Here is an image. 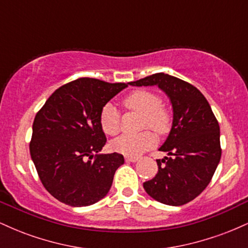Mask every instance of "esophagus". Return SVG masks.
I'll list each match as a JSON object with an SVG mask.
<instances>
[{"instance_id":"1","label":"esophagus","mask_w":248,"mask_h":248,"mask_svg":"<svg viewBox=\"0 0 248 248\" xmlns=\"http://www.w3.org/2000/svg\"><path fill=\"white\" fill-rule=\"evenodd\" d=\"M124 160H126V162H138L139 157H135V156H126Z\"/></svg>"}]
</instances>
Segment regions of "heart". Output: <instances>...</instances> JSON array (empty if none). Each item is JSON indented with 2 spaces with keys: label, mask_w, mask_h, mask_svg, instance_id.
I'll use <instances>...</instances> for the list:
<instances>
[{
  "label": "heart",
  "mask_w": 248,
  "mask_h": 248,
  "mask_svg": "<svg viewBox=\"0 0 248 248\" xmlns=\"http://www.w3.org/2000/svg\"><path fill=\"white\" fill-rule=\"evenodd\" d=\"M162 100L156 93L139 90L130 93L124 100V106L129 110L142 114V128H152L158 134L168 132L170 127V114L161 106ZM100 126L107 135H115L120 130V116L118 109L112 104L102 107L100 113ZM156 144V136L146 130L135 135L119 136L112 142L115 152L126 156H139Z\"/></svg>",
  "instance_id": "1"
}]
</instances>
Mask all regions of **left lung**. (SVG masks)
I'll return each mask as SVG.
<instances>
[{
    "label": "left lung",
    "mask_w": 248,
    "mask_h": 248,
    "mask_svg": "<svg viewBox=\"0 0 248 248\" xmlns=\"http://www.w3.org/2000/svg\"><path fill=\"white\" fill-rule=\"evenodd\" d=\"M132 86H157L169 98L172 124L156 160L158 172L144 182L146 192L171 206L189 203L203 192L220 161V129L205 96L189 82L166 73L146 77Z\"/></svg>",
    "instance_id": "left-lung-1"
}]
</instances>
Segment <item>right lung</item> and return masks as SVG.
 <instances>
[{
    "instance_id": "right-lung-1",
    "label": "right lung",
    "mask_w": 248,
    "mask_h": 248,
    "mask_svg": "<svg viewBox=\"0 0 248 248\" xmlns=\"http://www.w3.org/2000/svg\"><path fill=\"white\" fill-rule=\"evenodd\" d=\"M128 85L77 79L56 90L37 113L31 160L43 186L62 203L88 206L109 191L124 158L118 153L100 154L106 144L100 113Z\"/></svg>"
}]
</instances>
